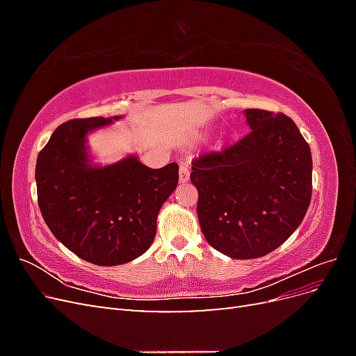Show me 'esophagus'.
Returning a JSON list of instances; mask_svg holds the SVG:
<instances>
[{
  "label": "esophagus",
  "mask_w": 356,
  "mask_h": 356,
  "mask_svg": "<svg viewBox=\"0 0 356 356\" xmlns=\"http://www.w3.org/2000/svg\"><path fill=\"white\" fill-rule=\"evenodd\" d=\"M190 178V168L187 163H181L179 166V182H187Z\"/></svg>",
  "instance_id": "obj_1"
}]
</instances>
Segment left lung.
Segmentation results:
<instances>
[{
	"label": "left lung",
	"mask_w": 356,
	"mask_h": 356,
	"mask_svg": "<svg viewBox=\"0 0 356 356\" xmlns=\"http://www.w3.org/2000/svg\"><path fill=\"white\" fill-rule=\"evenodd\" d=\"M251 132L221 152L193 160L204 238L232 258H258L281 246L312 199V154L282 113L245 110Z\"/></svg>",
	"instance_id": "1"
}]
</instances>
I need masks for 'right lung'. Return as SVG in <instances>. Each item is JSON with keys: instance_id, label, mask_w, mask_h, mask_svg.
I'll return each mask as SVG.
<instances>
[{"instance_id": "1", "label": "right lung", "mask_w": 356, "mask_h": 356, "mask_svg": "<svg viewBox=\"0 0 356 356\" xmlns=\"http://www.w3.org/2000/svg\"><path fill=\"white\" fill-rule=\"evenodd\" d=\"M118 117L74 118L56 127L37 157L38 207L70 251L98 266L135 260L152 246L157 213L178 184V165L144 166L135 156L92 168L86 134Z\"/></svg>"}]
</instances>
